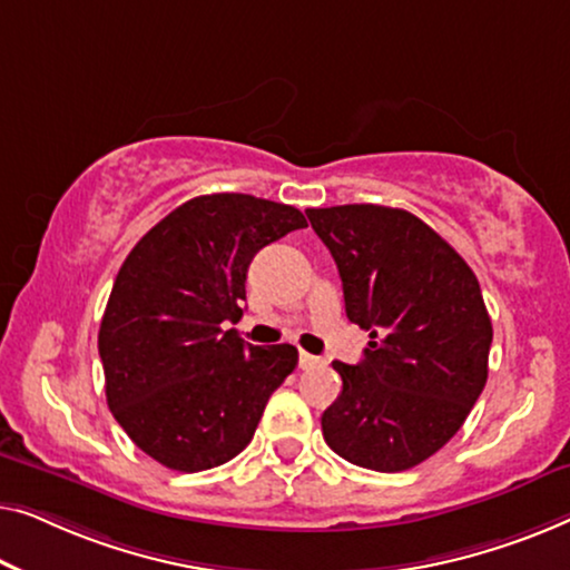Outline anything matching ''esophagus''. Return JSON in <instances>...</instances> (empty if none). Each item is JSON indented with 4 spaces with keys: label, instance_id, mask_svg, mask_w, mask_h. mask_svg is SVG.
Here are the masks:
<instances>
[{
    "label": "esophagus",
    "instance_id": "esophagus-1",
    "mask_svg": "<svg viewBox=\"0 0 570 570\" xmlns=\"http://www.w3.org/2000/svg\"><path fill=\"white\" fill-rule=\"evenodd\" d=\"M317 364H320L317 356H312V354H307V351H302V354H299V366L302 368H312V366H317Z\"/></svg>",
    "mask_w": 570,
    "mask_h": 570
}]
</instances>
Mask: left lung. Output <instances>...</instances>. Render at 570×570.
Returning a JSON list of instances; mask_svg holds the SVG:
<instances>
[{
    "instance_id": "8db88e82",
    "label": "left lung",
    "mask_w": 570,
    "mask_h": 570,
    "mask_svg": "<svg viewBox=\"0 0 570 570\" xmlns=\"http://www.w3.org/2000/svg\"><path fill=\"white\" fill-rule=\"evenodd\" d=\"M331 250L351 323L368 331L356 366L333 362L343 390L323 436L343 460L411 470L462 429L488 380L493 327L462 255L403 208H307Z\"/></svg>"
}]
</instances>
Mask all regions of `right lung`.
I'll return each instance as SVG.
<instances>
[{
    "mask_svg": "<svg viewBox=\"0 0 570 570\" xmlns=\"http://www.w3.org/2000/svg\"><path fill=\"white\" fill-rule=\"evenodd\" d=\"M307 227L299 208L247 194L196 196L128 253L98 333L106 397L128 439L165 468L229 462L296 366L294 346H250L243 317L261 247Z\"/></svg>",
    "mask_w": 570,
    "mask_h": 570,
    "instance_id": "1",
    "label": "right lung"
}]
</instances>
